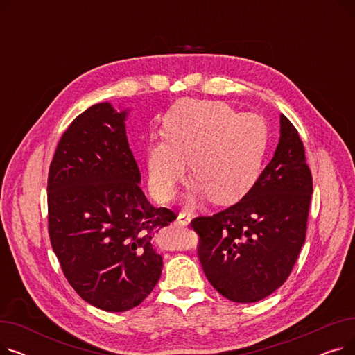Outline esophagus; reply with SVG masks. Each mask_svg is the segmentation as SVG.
<instances>
[{
  "label": "esophagus",
  "mask_w": 355,
  "mask_h": 355,
  "mask_svg": "<svg viewBox=\"0 0 355 355\" xmlns=\"http://www.w3.org/2000/svg\"><path fill=\"white\" fill-rule=\"evenodd\" d=\"M191 221V216L189 213H180L175 218V223L178 226H189Z\"/></svg>",
  "instance_id": "1"
}]
</instances>
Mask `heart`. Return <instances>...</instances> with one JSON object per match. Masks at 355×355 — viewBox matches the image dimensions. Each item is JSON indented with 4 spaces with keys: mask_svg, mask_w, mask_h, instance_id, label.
<instances>
[{
    "mask_svg": "<svg viewBox=\"0 0 355 355\" xmlns=\"http://www.w3.org/2000/svg\"><path fill=\"white\" fill-rule=\"evenodd\" d=\"M268 125L254 112H237L218 101H182L164 118V138L146 148L148 180L161 201L177 185L196 184L191 201L207 196L214 204L240 200L257 181L268 148Z\"/></svg>",
    "mask_w": 355,
    "mask_h": 355,
    "instance_id": "1",
    "label": "heart"
}]
</instances>
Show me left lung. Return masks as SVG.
<instances>
[{
    "instance_id": "left-lung-1",
    "label": "left lung",
    "mask_w": 355,
    "mask_h": 355,
    "mask_svg": "<svg viewBox=\"0 0 355 355\" xmlns=\"http://www.w3.org/2000/svg\"><path fill=\"white\" fill-rule=\"evenodd\" d=\"M279 122L273 158L249 193L191 223L204 273L233 302H257L282 286L305 243L312 175L297 130L282 114Z\"/></svg>"
}]
</instances>
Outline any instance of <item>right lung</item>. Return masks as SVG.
<instances>
[{
  "label": "right lung",
  "instance_id": "right-lung-1",
  "mask_svg": "<svg viewBox=\"0 0 355 355\" xmlns=\"http://www.w3.org/2000/svg\"><path fill=\"white\" fill-rule=\"evenodd\" d=\"M130 109L110 102L86 109L63 134L49 184V233L64 276L82 300L107 312L138 306L162 272L155 249L175 220L141 190L129 149Z\"/></svg>",
  "mask_w": 355,
  "mask_h": 355
}]
</instances>
